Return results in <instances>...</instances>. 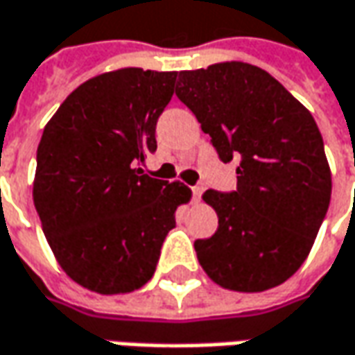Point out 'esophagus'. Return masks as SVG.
<instances>
[{
  "instance_id": "obj_1",
  "label": "esophagus",
  "mask_w": 355,
  "mask_h": 355,
  "mask_svg": "<svg viewBox=\"0 0 355 355\" xmlns=\"http://www.w3.org/2000/svg\"><path fill=\"white\" fill-rule=\"evenodd\" d=\"M193 191V201H201V195H203V185H193L191 187Z\"/></svg>"
}]
</instances>
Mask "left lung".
<instances>
[{"mask_svg": "<svg viewBox=\"0 0 355 355\" xmlns=\"http://www.w3.org/2000/svg\"><path fill=\"white\" fill-rule=\"evenodd\" d=\"M175 95L218 158L240 160L236 191L203 193L218 228L195 240L201 268L230 291L282 285L306 260L330 205L332 178L315 119L273 76L246 62L180 72Z\"/></svg>", "mask_w": 355, "mask_h": 355, "instance_id": "obj_1", "label": "left lung"}]
</instances>
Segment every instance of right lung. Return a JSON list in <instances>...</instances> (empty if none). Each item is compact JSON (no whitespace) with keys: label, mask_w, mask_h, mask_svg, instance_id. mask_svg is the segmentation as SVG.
Returning <instances> with one entry per match:
<instances>
[{"label":"right lung","mask_w":355,"mask_h":355,"mask_svg":"<svg viewBox=\"0 0 355 355\" xmlns=\"http://www.w3.org/2000/svg\"><path fill=\"white\" fill-rule=\"evenodd\" d=\"M178 72L123 68L83 82L44 127L33 201L64 272L101 295L130 293L156 272L189 201L182 182L142 172Z\"/></svg>","instance_id":"right-lung-1"}]
</instances>
